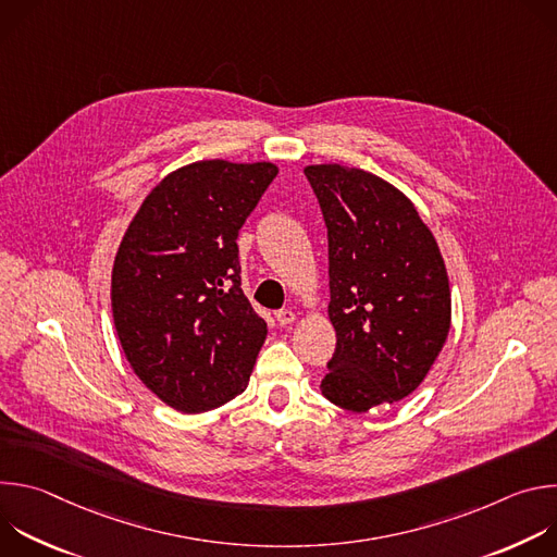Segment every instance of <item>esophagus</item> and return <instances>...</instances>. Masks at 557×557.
<instances>
[{
  "label": "esophagus",
  "instance_id": "34e87169",
  "mask_svg": "<svg viewBox=\"0 0 557 557\" xmlns=\"http://www.w3.org/2000/svg\"><path fill=\"white\" fill-rule=\"evenodd\" d=\"M275 320H277V324H280L282 329H286V326H290V324L295 322V312L288 310V308H282V310L275 312Z\"/></svg>",
  "mask_w": 557,
  "mask_h": 557
}]
</instances>
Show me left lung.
<instances>
[{
	"label": "left lung",
	"mask_w": 557,
	"mask_h": 557,
	"mask_svg": "<svg viewBox=\"0 0 557 557\" xmlns=\"http://www.w3.org/2000/svg\"><path fill=\"white\" fill-rule=\"evenodd\" d=\"M329 228V314L337 348L322 394L350 412L414 392L449 333V282L430 228L385 181L355 168L304 170Z\"/></svg>",
	"instance_id": "left-lung-1"
}]
</instances>
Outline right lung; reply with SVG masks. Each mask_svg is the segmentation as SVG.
Here are the masks:
<instances>
[{
	"mask_svg": "<svg viewBox=\"0 0 557 557\" xmlns=\"http://www.w3.org/2000/svg\"><path fill=\"white\" fill-rule=\"evenodd\" d=\"M277 176L271 163L202 161L140 205L112 271L125 357L168 406L196 414L247 387L267 322L243 293L237 233Z\"/></svg>",
	"mask_w": 557,
	"mask_h": 557,
	"instance_id": "1",
	"label": "right lung"
}]
</instances>
